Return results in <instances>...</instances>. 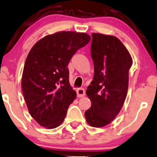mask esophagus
<instances>
[{"label":"esophagus","instance_id":"esophagus-1","mask_svg":"<svg viewBox=\"0 0 157 157\" xmlns=\"http://www.w3.org/2000/svg\"><path fill=\"white\" fill-rule=\"evenodd\" d=\"M77 96L80 97V98L85 96V90L82 88H78L77 90Z\"/></svg>","mask_w":157,"mask_h":157}]
</instances>
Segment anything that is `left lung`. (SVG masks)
<instances>
[{
	"instance_id": "obj_1",
	"label": "left lung",
	"mask_w": 157,
	"mask_h": 157,
	"mask_svg": "<svg viewBox=\"0 0 157 157\" xmlns=\"http://www.w3.org/2000/svg\"><path fill=\"white\" fill-rule=\"evenodd\" d=\"M94 76L87 88L91 107L85 112L90 126L109 124L120 112L128 89V72L132 60L117 37L93 33L90 47Z\"/></svg>"
}]
</instances>
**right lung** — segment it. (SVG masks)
<instances>
[{"label": "right lung", "instance_id": "add662e5", "mask_svg": "<svg viewBox=\"0 0 157 157\" xmlns=\"http://www.w3.org/2000/svg\"><path fill=\"white\" fill-rule=\"evenodd\" d=\"M90 40L86 33L59 32L32 48L24 67L21 88L29 112L40 125H60L76 98L69 85L68 64L77 50Z\"/></svg>", "mask_w": 157, "mask_h": 157}]
</instances>
